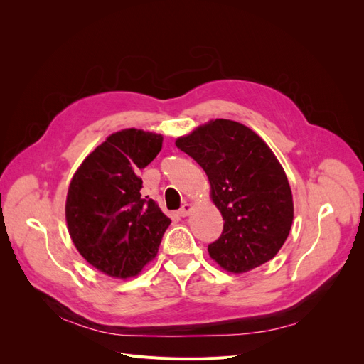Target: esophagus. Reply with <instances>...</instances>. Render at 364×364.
<instances>
[{
    "mask_svg": "<svg viewBox=\"0 0 364 364\" xmlns=\"http://www.w3.org/2000/svg\"><path fill=\"white\" fill-rule=\"evenodd\" d=\"M190 211H191V205H190V203H183L182 208L179 209L178 214H179L181 217H186V215L190 214Z\"/></svg>",
    "mask_w": 364,
    "mask_h": 364,
    "instance_id": "34e87169",
    "label": "esophagus"
}]
</instances>
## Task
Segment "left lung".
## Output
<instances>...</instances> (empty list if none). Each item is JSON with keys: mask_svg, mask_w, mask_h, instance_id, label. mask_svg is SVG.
I'll return each instance as SVG.
<instances>
[{"mask_svg": "<svg viewBox=\"0 0 364 364\" xmlns=\"http://www.w3.org/2000/svg\"><path fill=\"white\" fill-rule=\"evenodd\" d=\"M176 146L205 170L225 220L222 235L208 246L209 257L232 273L270 261L289 237L293 197L266 142L235 121L214 119Z\"/></svg>", "mask_w": 364, "mask_h": 364, "instance_id": "left-lung-1", "label": "left lung"}]
</instances>
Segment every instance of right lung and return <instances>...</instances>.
Listing matches in <instances>:
<instances>
[{"label":"right lung","instance_id":"1","mask_svg":"<svg viewBox=\"0 0 364 364\" xmlns=\"http://www.w3.org/2000/svg\"><path fill=\"white\" fill-rule=\"evenodd\" d=\"M162 136L126 129L109 136L75 171L67 196L68 230L80 255L114 278L138 274L156 257L171 220L142 197L138 170L156 158Z\"/></svg>","mask_w":364,"mask_h":364}]
</instances>
